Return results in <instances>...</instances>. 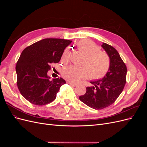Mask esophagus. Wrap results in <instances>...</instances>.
<instances>
[{
	"label": "esophagus",
	"mask_w": 147,
	"mask_h": 147,
	"mask_svg": "<svg viewBox=\"0 0 147 147\" xmlns=\"http://www.w3.org/2000/svg\"><path fill=\"white\" fill-rule=\"evenodd\" d=\"M69 84H70L71 86H77V84H76V83H72V82H67Z\"/></svg>",
	"instance_id": "obj_1"
}]
</instances>
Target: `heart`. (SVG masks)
Segmentation results:
<instances>
[{"label":"heart","instance_id":"1","mask_svg":"<svg viewBox=\"0 0 147 147\" xmlns=\"http://www.w3.org/2000/svg\"><path fill=\"white\" fill-rule=\"evenodd\" d=\"M78 48L84 55L82 64H85L87 68L90 78L92 80L103 78L107 73L110 67L109 59L107 55L99 51V48L94 44L88 41L80 42ZM69 55L70 51L67 49L64 53V58H68ZM87 69L85 67H70L64 70V75L70 81L78 82L87 77L88 72Z\"/></svg>","mask_w":147,"mask_h":147}]
</instances>
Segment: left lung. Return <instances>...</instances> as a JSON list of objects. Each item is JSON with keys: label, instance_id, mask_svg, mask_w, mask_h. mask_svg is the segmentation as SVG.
Wrapping results in <instances>:
<instances>
[{"label": "left lung", "instance_id": "left-lung-1", "mask_svg": "<svg viewBox=\"0 0 147 147\" xmlns=\"http://www.w3.org/2000/svg\"><path fill=\"white\" fill-rule=\"evenodd\" d=\"M110 58L109 71L103 78L90 83L93 86L87 87L86 92L79 99L84 104L96 110H100L112 105L122 92L126 82L127 68L118 52L111 45L103 43Z\"/></svg>", "mask_w": 147, "mask_h": 147}]
</instances>
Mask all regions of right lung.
<instances>
[{"mask_svg":"<svg viewBox=\"0 0 147 147\" xmlns=\"http://www.w3.org/2000/svg\"><path fill=\"white\" fill-rule=\"evenodd\" d=\"M72 42L61 38H45L26 47L16 65L17 86L21 95L31 104L43 105L54 100L65 81L50 80L48 70L59 63L65 48Z\"/></svg>","mask_w":147,"mask_h":147,"instance_id":"1","label":"right lung"}]
</instances>
